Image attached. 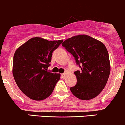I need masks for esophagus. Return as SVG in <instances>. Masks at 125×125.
<instances>
[{"instance_id":"obj_1","label":"esophagus","mask_w":125,"mask_h":125,"mask_svg":"<svg viewBox=\"0 0 125 125\" xmlns=\"http://www.w3.org/2000/svg\"><path fill=\"white\" fill-rule=\"evenodd\" d=\"M65 77H66V74H65V73L61 74V78H62L65 79Z\"/></svg>"}]
</instances>
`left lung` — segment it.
I'll return each instance as SVG.
<instances>
[{"mask_svg": "<svg viewBox=\"0 0 125 125\" xmlns=\"http://www.w3.org/2000/svg\"><path fill=\"white\" fill-rule=\"evenodd\" d=\"M62 45L73 56L81 69L74 72L77 81L70 87L72 93L84 100L96 97L104 88L111 71L108 52L104 44L81 34L66 39Z\"/></svg>", "mask_w": 125, "mask_h": 125, "instance_id": "8db88e82", "label": "left lung"}]
</instances>
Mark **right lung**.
Here are the masks:
<instances>
[{"mask_svg":"<svg viewBox=\"0 0 125 125\" xmlns=\"http://www.w3.org/2000/svg\"><path fill=\"white\" fill-rule=\"evenodd\" d=\"M62 42L35 37L16 50L13 57V76L21 91L31 99L39 101L47 98L60 80V73H52L47 69L53 52Z\"/></svg>","mask_w":125,"mask_h":125,"instance_id":"1","label":"right lung"}]
</instances>
